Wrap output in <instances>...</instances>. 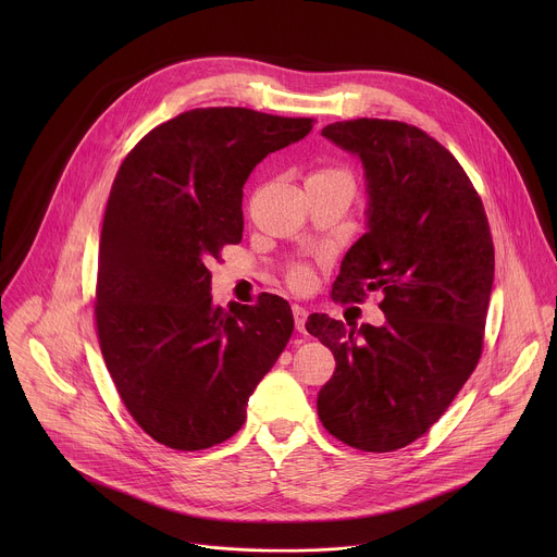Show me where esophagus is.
Instances as JSON below:
<instances>
[{"label":"esophagus","instance_id":"obj_1","mask_svg":"<svg viewBox=\"0 0 557 557\" xmlns=\"http://www.w3.org/2000/svg\"><path fill=\"white\" fill-rule=\"evenodd\" d=\"M293 320H295V331L306 333V320H308V308L293 304Z\"/></svg>","mask_w":557,"mask_h":557}]
</instances>
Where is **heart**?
<instances>
[{
  "label": "heart",
  "instance_id": "heart-1",
  "mask_svg": "<svg viewBox=\"0 0 557 557\" xmlns=\"http://www.w3.org/2000/svg\"><path fill=\"white\" fill-rule=\"evenodd\" d=\"M326 174H339V172H337V170H322V172H317V174H312V176H326ZM288 282H290L293 288L306 290V288L312 284V271H310L308 267L299 264V267H295V269L288 273Z\"/></svg>",
  "mask_w": 557,
  "mask_h": 557
}]
</instances>
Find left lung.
<instances>
[{
	"instance_id": "8db88e82",
	"label": "left lung",
	"mask_w": 557,
	"mask_h": 557,
	"mask_svg": "<svg viewBox=\"0 0 557 557\" xmlns=\"http://www.w3.org/2000/svg\"><path fill=\"white\" fill-rule=\"evenodd\" d=\"M322 136L361 158L368 233L350 247L335 301L379 290L383 326L359 331L312 312L306 331L337 368L317 394L322 425L363 451L421 438L483 355L494 243L483 200L423 129L387 119L331 123Z\"/></svg>"
}]
</instances>
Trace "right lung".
I'll use <instances>...</instances> for the list:
<instances>
[{
	"label": "right lung",
	"instance_id": "obj_1",
	"mask_svg": "<svg viewBox=\"0 0 557 557\" xmlns=\"http://www.w3.org/2000/svg\"><path fill=\"white\" fill-rule=\"evenodd\" d=\"M312 119L198 108L153 127L114 178L106 207L97 335L132 419L161 445L213 447L293 333L286 299L213 306L207 264L243 240V187L258 163L312 129Z\"/></svg>",
	"mask_w": 557,
	"mask_h": 557
}]
</instances>
